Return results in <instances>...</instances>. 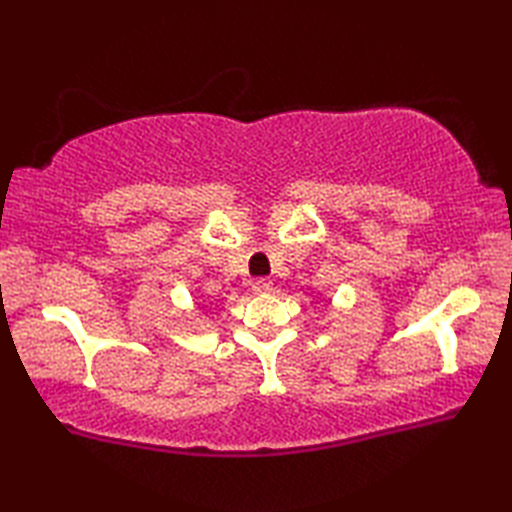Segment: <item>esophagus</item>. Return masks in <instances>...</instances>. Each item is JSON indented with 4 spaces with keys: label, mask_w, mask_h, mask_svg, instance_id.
Wrapping results in <instances>:
<instances>
[{
    "label": "esophagus",
    "mask_w": 512,
    "mask_h": 512,
    "mask_svg": "<svg viewBox=\"0 0 512 512\" xmlns=\"http://www.w3.org/2000/svg\"><path fill=\"white\" fill-rule=\"evenodd\" d=\"M270 290H273V281H270V279L259 277V279L253 281V292H255V295H264V292H270Z\"/></svg>",
    "instance_id": "1"
}]
</instances>
